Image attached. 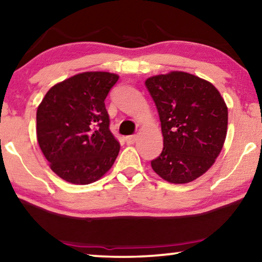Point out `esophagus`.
Instances as JSON below:
<instances>
[{
    "instance_id": "esophagus-1",
    "label": "esophagus",
    "mask_w": 262,
    "mask_h": 262,
    "mask_svg": "<svg viewBox=\"0 0 262 262\" xmlns=\"http://www.w3.org/2000/svg\"><path fill=\"white\" fill-rule=\"evenodd\" d=\"M136 140H138V135H129V136H126V142L128 144H133L134 143Z\"/></svg>"
}]
</instances>
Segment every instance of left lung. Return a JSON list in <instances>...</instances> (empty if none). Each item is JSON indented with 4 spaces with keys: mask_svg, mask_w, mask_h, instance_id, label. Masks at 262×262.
I'll return each mask as SVG.
<instances>
[{
    "mask_svg": "<svg viewBox=\"0 0 262 262\" xmlns=\"http://www.w3.org/2000/svg\"><path fill=\"white\" fill-rule=\"evenodd\" d=\"M146 87L158 109L163 149L151 168L163 180L187 183L208 170L224 146L228 109L210 82L192 74L151 76Z\"/></svg>",
    "mask_w": 262,
    "mask_h": 262,
    "instance_id": "left-lung-1",
    "label": "left lung"
}]
</instances>
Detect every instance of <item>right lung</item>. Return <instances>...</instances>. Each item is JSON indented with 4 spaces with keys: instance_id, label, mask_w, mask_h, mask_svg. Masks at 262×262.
<instances>
[{
    "instance_id": "obj_1",
    "label": "right lung",
    "mask_w": 262,
    "mask_h": 262,
    "mask_svg": "<svg viewBox=\"0 0 262 262\" xmlns=\"http://www.w3.org/2000/svg\"><path fill=\"white\" fill-rule=\"evenodd\" d=\"M119 76L77 74L52 87L36 112V134L50 168L61 179L88 185L112 168L120 143L109 130L104 100Z\"/></svg>"
}]
</instances>
